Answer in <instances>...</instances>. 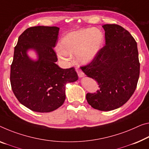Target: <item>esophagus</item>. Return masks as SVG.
Listing matches in <instances>:
<instances>
[{"instance_id": "34e87169", "label": "esophagus", "mask_w": 149, "mask_h": 149, "mask_svg": "<svg viewBox=\"0 0 149 149\" xmlns=\"http://www.w3.org/2000/svg\"><path fill=\"white\" fill-rule=\"evenodd\" d=\"M77 72L78 75H79V78H82V77H84V74L83 72H82V70H79V69H77Z\"/></svg>"}]
</instances>
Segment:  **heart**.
Listing matches in <instances>:
<instances>
[{
	"instance_id": "1",
	"label": "heart",
	"mask_w": 149,
	"mask_h": 149,
	"mask_svg": "<svg viewBox=\"0 0 149 149\" xmlns=\"http://www.w3.org/2000/svg\"><path fill=\"white\" fill-rule=\"evenodd\" d=\"M104 36L98 29L88 28L68 33L61 40V48H57L58 56L64 61L75 56L81 65H87L97 56L103 42Z\"/></svg>"
}]
</instances>
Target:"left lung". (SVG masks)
I'll list each match as a JSON object with an SVG mask.
<instances>
[{
  "instance_id": "8db88e82",
  "label": "left lung",
  "mask_w": 149,
  "mask_h": 149,
  "mask_svg": "<svg viewBox=\"0 0 149 149\" xmlns=\"http://www.w3.org/2000/svg\"><path fill=\"white\" fill-rule=\"evenodd\" d=\"M105 46L94 60L81 67L98 82L99 90L87 93L93 108L109 111L119 108L135 91L140 73L137 44L129 31L118 24H104Z\"/></svg>"
}]
</instances>
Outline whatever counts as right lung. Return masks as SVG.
<instances>
[{
	"mask_svg": "<svg viewBox=\"0 0 149 149\" xmlns=\"http://www.w3.org/2000/svg\"><path fill=\"white\" fill-rule=\"evenodd\" d=\"M59 29L37 26L27 29L18 39L10 67V84L18 100L31 111L50 113L66 98V84L77 81L74 68L63 69L56 64L55 47ZM33 51L35 59L29 56Z\"/></svg>",
	"mask_w": 149,
	"mask_h": 149,
	"instance_id": "add662e5",
	"label": "right lung"
}]
</instances>
